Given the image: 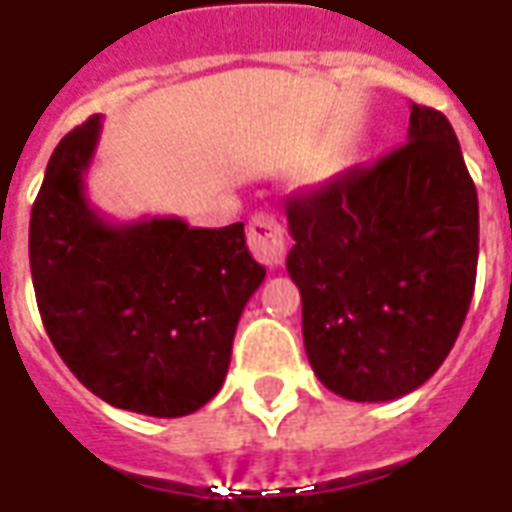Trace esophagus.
Here are the masks:
<instances>
[{
	"label": "esophagus",
	"mask_w": 512,
	"mask_h": 512,
	"mask_svg": "<svg viewBox=\"0 0 512 512\" xmlns=\"http://www.w3.org/2000/svg\"><path fill=\"white\" fill-rule=\"evenodd\" d=\"M250 253L267 267H278L286 256V231L275 215H256L248 226Z\"/></svg>",
	"instance_id": "1"
}]
</instances>
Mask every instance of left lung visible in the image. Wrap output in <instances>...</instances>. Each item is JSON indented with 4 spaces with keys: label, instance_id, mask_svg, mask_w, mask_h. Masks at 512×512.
I'll return each instance as SVG.
<instances>
[{
    "label": "left lung",
    "instance_id": "8db88e82",
    "mask_svg": "<svg viewBox=\"0 0 512 512\" xmlns=\"http://www.w3.org/2000/svg\"><path fill=\"white\" fill-rule=\"evenodd\" d=\"M286 220L322 386L355 402L419 389L458 339L480 250L477 190L447 118L411 104L405 146L292 198Z\"/></svg>",
    "mask_w": 512,
    "mask_h": 512
}]
</instances>
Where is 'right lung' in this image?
<instances>
[{
    "label": "right lung",
    "mask_w": 512,
    "mask_h": 512,
    "mask_svg": "<svg viewBox=\"0 0 512 512\" xmlns=\"http://www.w3.org/2000/svg\"><path fill=\"white\" fill-rule=\"evenodd\" d=\"M101 118L54 148L30 217V270L43 328L65 366L115 408L159 419L215 397L237 322L262 286L245 223L192 228L181 217L112 223L85 176Z\"/></svg>",
    "instance_id": "right-lung-1"
}]
</instances>
